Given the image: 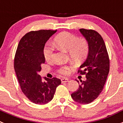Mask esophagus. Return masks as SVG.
Returning <instances> with one entry per match:
<instances>
[{"mask_svg": "<svg viewBox=\"0 0 123 123\" xmlns=\"http://www.w3.org/2000/svg\"><path fill=\"white\" fill-rule=\"evenodd\" d=\"M61 81H62V82H67L69 81V79L67 78H63L61 79Z\"/></svg>", "mask_w": 123, "mask_h": 123, "instance_id": "obj_1", "label": "esophagus"}]
</instances>
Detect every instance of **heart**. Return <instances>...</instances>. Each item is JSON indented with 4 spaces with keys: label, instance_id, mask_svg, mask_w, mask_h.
I'll return each instance as SVG.
<instances>
[{
    "label": "heart",
    "instance_id": "b5f03b06",
    "mask_svg": "<svg viewBox=\"0 0 123 123\" xmlns=\"http://www.w3.org/2000/svg\"><path fill=\"white\" fill-rule=\"evenodd\" d=\"M54 42L57 48L68 52L69 57L75 62H81L84 59L89 50V44L86 38H78L68 32L60 33L54 38ZM53 54V47L50 44H45L43 49V55L45 60L50 61ZM73 68L72 65H63L57 69V72L60 74L67 75Z\"/></svg>",
    "mask_w": 123,
    "mask_h": 123
}]
</instances>
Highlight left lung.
I'll list each match as a JSON object with an SVG mask.
<instances>
[{"mask_svg": "<svg viewBox=\"0 0 123 123\" xmlns=\"http://www.w3.org/2000/svg\"><path fill=\"white\" fill-rule=\"evenodd\" d=\"M89 44L87 57L80 66L78 73L85 74V81H77L79 88L71 97L81 104H88L96 99L104 89L110 70V60L103 38L92 29H80Z\"/></svg>", "mask_w": 123, "mask_h": 123, "instance_id": "1", "label": "left lung"}]
</instances>
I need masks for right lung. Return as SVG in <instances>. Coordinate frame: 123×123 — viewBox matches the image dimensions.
Segmentation results:
<instances>
[{"label":"right lung","mask_w":123,"mask_h":123,"mask_svg":"<svg viewBox=\"0 0 123 123\" xmlns=\"http://www.w3.org/2000/svg\"><path fill=\"white\" fill-rule=\"evenodd\" d=\"M56 32L44 29L30 31L21 38L16 51L14 68L17 79L23 94L34 104L44 105L52 100L61 84L58 78L42 79L39 74L45 60L44 47Z\"/></svg>","instance_id":"obj_1"}]
</instances>
